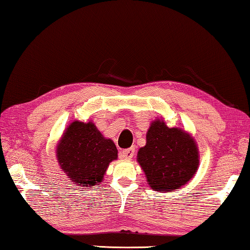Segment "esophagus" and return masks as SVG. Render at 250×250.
I'll return each mask as SVG.
<instances>
[{"instance_id":"esophagus-1","label":"esophagus","mask_w":250,"mask_h":250,"mask_svg":"<svg viewBox=\"0 0 250 250\" xmlns=\"http://www.w3.org/2000/svg\"><path fill=\"white\" fill-rule=\"evenodd\" d=\"M135 147L125 149V150L121 151V157L124 159H131L133 157V155H135Z\"/></svg>"}]
</instances>
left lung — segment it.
Returning a JSON list of instances; mask_svg holds the SVG:
<instances>
[{
	"label": "left lung",
	"instance_id": "1",
	"mask_svg": "<svg viewBox=\"0 0 250 250\" xmlns=\"http://www.w3.org/2000/svg\"><path fill=\"white\" fill-rule=\"evenodd\" d=\"M137 162L151 189L168 193L183 188L196 174L199 148L191 133L169 128L157 118L149 126L146 145L138 150Z\"/></svg>",
	"mask_w": 250,
	"mask_h": 250
}]
</instances>
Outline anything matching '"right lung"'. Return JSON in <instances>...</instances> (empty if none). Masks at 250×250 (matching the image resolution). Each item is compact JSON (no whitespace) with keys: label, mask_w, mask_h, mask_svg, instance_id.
I'll use <instances>...</instances> for the list:
<instances>
[{"label":"right lung","mask_w":250,"mask_h":250,"mask_svg":"<svg viewBox=\"0 0 250 250\" xmlns=\"http://www.w3.org/2000/svg\"><path fill=\"white\" fill-rule=\"evenodd\" d=\"M58 165L68 180L80 188L100 184L110 163L118 159V149L92 121H73L56 147Z\"/></svg>","instance_id":"1"}]
</instances>
